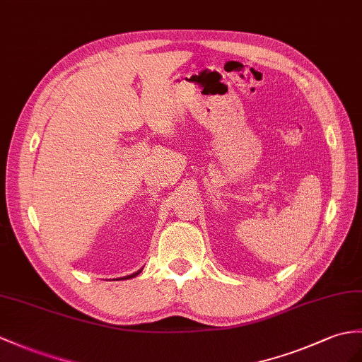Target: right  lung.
Here are the masks:
<instances>
[{"label": "right lung", "mask_w": 362, "mask_h": 362, "mask_svg": "<svg viewBox=\"0 0 362 362\" xmlns=\"http://www.w3.org/2000/svg\"><path fill=\"white\" fill-rule=\"evenodd\" d=\"M139 273H140V272H137V273H134V274H131V276H126V277H124V279H129V277H134V276H137Z\"/></svg>", "instance_id": "obj_1"}]
</instances>
